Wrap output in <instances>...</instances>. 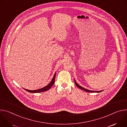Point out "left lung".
Returning <instances> with one entry per match:
<instances>
[{"instance_id":"8db88e82","label":"left lung","mask_w":127,"mask_h":127,"mask_svg":"<svg viewBox=\"0 0 127 127\" xmlns=\"http://www.w3.org/2000/svg\"><path fill=\"white\" fill-rule=\"evenodd\" d=\"M75 83L76 85L78 88H80V89H82V90H84V91H86V92H98V93H99V92L102 91H91V90H87V89H85V88H84L81 87V86H80L79 85H78V84H77V83L76 82L75 80Z\"/></svg>"}]
</instances>
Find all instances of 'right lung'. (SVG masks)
I'll return each instance as SVG.
<instances>
[{"instance_id":"right-lung-1","label":"right lung","mask_w":127,"mask_h":127,"mask_svg":"<svg viewBox=\"0 0 127 127\" xmlns=\"http://www.w3.org/2000/svg\"><path fill=\"white\" fill-rule=\"evenodd\" d=\"M55 74H56V73H55L53 78H52V80H51V81L50 82V83L48 84V85H47L46 86L42 88H41L40 89H38V90H27V89H24L25 90H26L27 91L29 92H30V93H39V92H44V91H47L48 90H49L52 86V85L54 84V82H55Z\"/></svg>"}]
</instances>
